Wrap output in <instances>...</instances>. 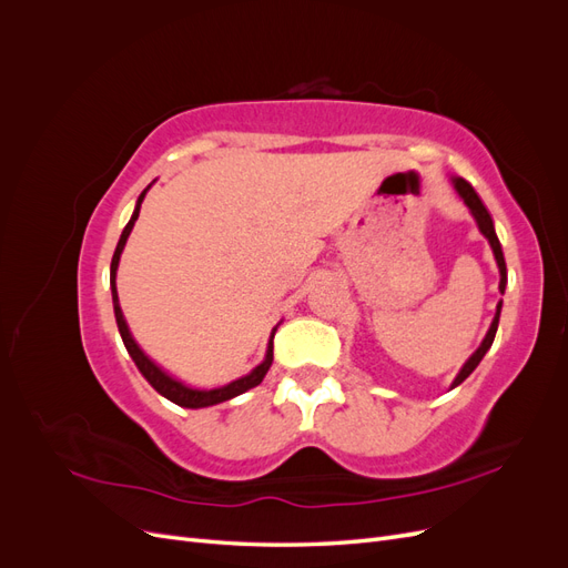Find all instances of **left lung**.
<instances>
[{
    "label": "left lung",
    "instance_id": "1",
    "mask_svg": "<svg viewBox=\"0 0 568 568\" xmlns=\"http://www.w3.org/2000/svg\"><path fill=\"white\" fill-rule=\"evenodd\" d=\"M453 186H455V192L459 194V199H462L464 203H467V209H469V213L474 215V220H476V225H478L480 234H484V236L488 239V244H490L493 255H495L497 270H500V294H505V286H507V265H505V253H503V246H500V239H497V234H495L493 217H490L488 209L484 205V201L478 199V194L474 192V186H471L467 180L453 178ZM500 311H503V301L497 303V311H495V317H493V322H490V329H488V334L484 336V341H480V346L471 353V357L467 359V363L462 365V369H459V374L455 376V382L450 384V388L459 386L464 379H467V376L478 367L480 359H484V355L490 351L493 341H495L497 324H500Z\"/></svg>",
    "mask_w": 568,
    "mask_h": 568
}]
</instances>
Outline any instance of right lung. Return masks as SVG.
<instances>
[{
	"mask_svg": "<svg viewBox=\"0 0 568 568\" xmlns=\"http://www.w3.org/2000/svg\"><path fill=\"white\" fill-rule=\"evenodd\" d=\"M149 189H151V184L140 194V199H136L134 213H132L130 222L125 225L123 234H120V239H118V246H115L113 261H111V296H113V313H115L118 332H120V336H123V343H125V348H128L130 357L134 359L136 369H140L144 379H146L153 388H156V390L163 395V398H168L170 403H175V405H180V407L199 409V407H211V405H217V403L232 400V398H236V395L246 393L248 388H255L257 384H261V382L265 379V374H267V369H270V365H272V338H274V332H277V326H274V329H272V336H270V343H267V353H265V359H263L261 365H257L255 369H251L246 376H242V379L230 382V384L220 386V388L199 390V388H189V386H184L182 382L173 379V376L165 374L156 363H153V359H149V357L144 355V351H142L140 346H136L132 334H130V329H128V322H125V317H123V311H120L118 288H115V272H118V263H120V253H123V248H125V244H128V236H130V232H132V227H134V220L140 217L142 201H144Z\"/></svg>",
	"mask_w": 568,
	"mask_h": 568,
	"instance_id": "1",
	"label": "right lung"
}]
</instances>
